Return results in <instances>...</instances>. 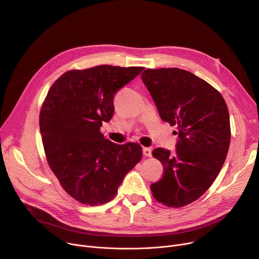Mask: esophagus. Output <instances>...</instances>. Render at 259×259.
Instances as JSON below:
<instances>
[{
  "mask_svg": "<svg viewBox=\"0 0 259 259\" xmlns=\"http://www.w3.org/2000/svg\"><path fill=\"white\" fill-rule=\"evenodd\" d=\"M143 153L146 157H151L152 156V150L150 148H144Z\"/></svg>",
  "mask_w": 259,
  "mask_h": 259,
  "instance_id": "esophagus-1",
  "label": "esophagus"
}]
</instances>
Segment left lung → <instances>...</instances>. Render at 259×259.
<instances>
[{
    "mask_svg": "<svg viewBox=\"0 0 259 259\" xmlns=\"http://www.w3.org/2000/svg\"><path fill=\"white\" fill-rule=\"evenodd\" d=\"M142 79L161 119L178 129L174 154L162 148L152 153L164 174L151 192L159 203L182 207L207 191L225 162L231 137L228 107L210 84L181 68H148Z\"/></svg>",
    "mask_w": 259,
    "mask_h": 259,
    "instance_id": "obj_1",
    "label": "left lung"
}]
</instances>
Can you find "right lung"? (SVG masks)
I'll list each match as a JSON object with an SVG mask.
<instances>
[{"label":"right lung","instance_id":"1","mask_svg":"<svg viewBox=\"0 0 259 259\" xmlns=\"http://www.w3.org/2000/svg\"><path fill=\"white\" fill-rule=\"evenodd\" d=\"M143 70L99 65L68 71L48 92L39 114L48 163L64 191L82 204L111 201L143 157L139 144L117 145L100 131L113 115L114 94Z\"/></svg>","mask_w":259,"mask_h":259}]
</instances>
